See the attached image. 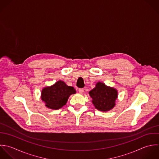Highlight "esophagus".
Wrapping results in <instances>:
<instances>
[{
	"label": "esophagus",
	"mask_w": 159,
	"mask_h": 159,
	"mask_svg": "<svg viewBox=\"0 0 159 159\" xmlns=\"http://www.w3.org/2000/svg\"><path fill=\"white\" fill-rule=\"evenodd\" d=\"M84 92V89H79V92L80 93H83Z\"/></svg>",
	"instance_id": "34e87169"
}]
</instances>
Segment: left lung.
Segmentation results:
<instances>
[{
  "label": "left lung",
  "mask_w": 159,
  "mask_h": 159,
  "mask_svg": "<svg viewBox=\"0 0 159 159\" xmlns=\"http://www.w3.org/2000/svg\"><path fill=\"white\" fill-rule=\"evenodd\" d=\"M89 94L93 99L92 103L95 108L103 111H109L113 108L118 97L116 90L107 87L102 82H98Z\"/></svg>",
  "instance_id": "left-lung-1"
}]
</instances>
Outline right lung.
I'll use <instances>...</instances> for the list:
<instances>
[{"mask_svg": "<svg viewBox=\"0 0 159 159\" xmlns=\"http://www.w3.org/2000/svg\"><path fill=\"white\" fill-rule=\"evenodd\" d=\"M74 93L75 90L74 87L67 86L60 80L52 86L43 89L41 92V99L49 108L58 110L65 105L69 96Z\"/></svg>", "mask_w": 159, "mask_h": 159, "instance_id": "obj_1", "label": "right lung"}]
</instances>
